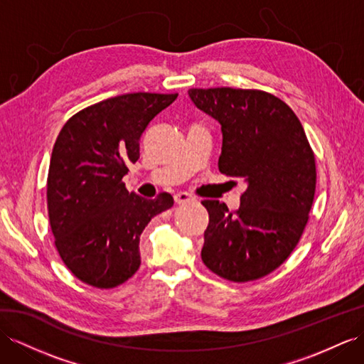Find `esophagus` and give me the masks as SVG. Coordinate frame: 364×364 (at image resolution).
Wrapping results in <instances>:
<instances>
[{"mask_svg": "<svg viewBox=\"0 0 364 364\" xmlns=\"http://www.w3.org/2000/svg\"><path fill=\"white\" fill-rule=\"evenodd\" d=\"M173 200H175L176 204H186L189 201H193V197H192V195H189L188 192H178V193L173 195Z\"/></svg>", "mask_w": 364, "mask_h": 364, "instance_id": "esophagus-1", "label": "esophagus"}]
</instances>
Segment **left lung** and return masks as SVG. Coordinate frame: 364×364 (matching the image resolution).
Segmentation results:
<instances>
[{
  "instance_id": "8db88e82",
  "label": "left lung",
  "mask_w": 364,
  "mask_h": 364,
  "mask_svg": "<svg viewBox=\"0 0 364 364\" xmlns=\"http://www.w3.org/2000/svg\"><path fill=\"white\" fill-rule=\"evenodd\" d=\"M189 98L221 124L220 172L247 184L240 209L203 201L209 212L201 259L230 282L258 279L284 263L300 240L315 195V156L284 101L262 90L191 89Z\"/></svg>"
}]
</instances>
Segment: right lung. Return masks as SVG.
Here are the masks:
<instances>
[{"label": "right lung", "mask_w": 364, "mask_h": 364, "mask_svg": "<svg viewBox=\"0 0 364 364\" xmlns=\"http://www.w3.org/2000/svg\"><path fill=\"white\" fill-rule=\"evenodd\" d=\"M178 93H126L73 115L55 141L48 209L61 259L82 283L115 287L139 264V235L173 206L171 193L146 200L121 181L139 158V138Z\"/></svg>", "instance_id": "add662e5"}]
</instances>
